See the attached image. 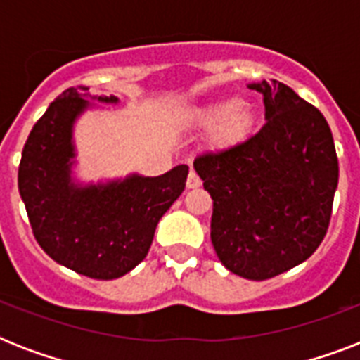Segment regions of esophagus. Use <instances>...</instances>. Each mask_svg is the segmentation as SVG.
Listing matches in <instances>:
<instances>
[{"mask_svg":"<svg viewBox=\"0 0 360 360\" xmlns=\"http://www.w3.org/2000/svg\"><path fill=\"white\" fill-rule=\"evenodd\" d=\"M200 185H202V179L198 177V174L194 169H191V172H188V177H186V186H188V188H198Z\"/></svg>","mask_w":360,"mask_h":360,"instance_id":"1","label":"esophagus"}]
</instances>
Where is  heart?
Here are the masks:
<instances>
[{"mask_svg":"<svg viewBox=\"0 0 360 360\" xmlns=\"http://www.w3.org/2000/svg\"><path fill=\"white\" fill-rule=\"evenodd\" d=\"M191 120L200 127H211L209 147L214 151H224L239 146L254 132L257 123L256 110L240 98H224L194 110Z\"/></svg>","mask_w":360,"mask_h":360,"instance_id":"1","label":"heart"}]
</instances>
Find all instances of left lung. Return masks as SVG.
Segmentation results:
<instances>
[{"instance_id":"left-lung-1","label":"left lung","mask_w":360,"mask_h":360,"mask_svg":"<svg viewBox=\"0 0 360 360\" xmlns=\"http://www.w3.org/2000/svg\"><path fill=\"white\" fill-rule=\"evenodd\" d=\"M265 124L239 146L194 160L213 198L211 240L228 271L267 280L307 262L329 228L338 158L329 123L282 82L250 84Z\"/></svg>"}]
</instances>
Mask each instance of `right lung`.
<instances>
[{"mask_svg":"<svg viewBox=\"0 0 360 360\" xmlns=\"http://www.w3.org/2000/svg\"><path fill=\"white\" fill-rule=\"evenodd\" d=\"M87 97V87H69L37 121L22 151L18 191L33 236L53 262L89 278L114 280L143 262L158 220L185 191L188 166L158 177L76 185L72 124L89 108Z\"/></svg>","mask_w":360,"mask_h":360,"instance_id":"obj_1","label":"right lung"}]
</instances>
